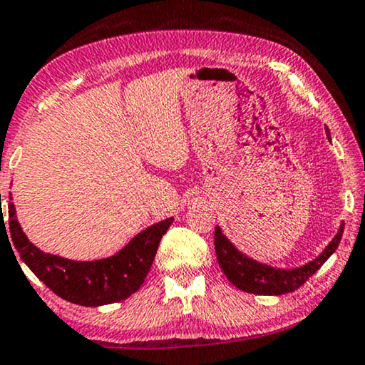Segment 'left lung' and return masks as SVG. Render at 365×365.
<instances>
[{
  "label": "left lung",
  "mask_w": 365,
  "mask_h": 365,
  "mask_svg": "<svg viewBox=\"0 0 365 365\" xmlns=\"http://www.w3.org/2000/svg\"><path fill=\"white\" fill-rule=\"evenodd\" d=\"M342 232L344 224H341V229H339L336 237L324 249L321 256L314 259L312 262L306 264V266L291 269V271L264 266V264L246 257L227 241L219 227L214 231V247H216L217 262L222 272L237 289L249 294H259V296H281V294L296 291L312 274H316L317 269L337 249L342 239Z\"/></svg>",
  "instance_id": "left-lung-1"
}]
</instances>
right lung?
I'll return each instance as SVG.
<instances>
[{
  "label": "right lung",
  "instance_id": "obj_1",
  "mask_svg": "<svg viewBox=\"0 0 365 365\" xmlns=\"http://www.w3.org/2000/svg\"><path fill=\"white\" fill-rule=\"evenodd\" d=\"M171 222L173 217H169L139 232L116 256L99 259V261L78 262L53 254H44L33 246L14 216V204L9 202L8 241L11 239L9 244H13L19 252L23 262L56 296L79 306L96 307L123 301L141 287L153 266L161 237L166 234ZM1 229L3 232L6 229L4 219Z\"/></svg>",
  "mask_w": 365,
  "mask_h": 365
}]
</instances>
